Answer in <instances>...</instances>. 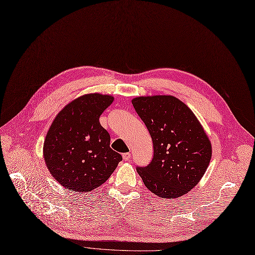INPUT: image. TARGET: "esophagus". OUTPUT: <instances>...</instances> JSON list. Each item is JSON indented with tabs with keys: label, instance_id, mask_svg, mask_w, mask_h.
Returning <instances> with one entry per match:
<instances>
[{
	"label": "esophagus",
	"instance_id": "obj_1",
	"mask_svg": "<svg viewBox=\"0 0 255 255\" xmlns=\"http://www.w3.org/2000/svg\"><path fill=\"white\" fill-rule=\"evenodd\" d=\"M123 158H124V161L128 162V161H130V159H131V154L129 152H126V153L123 154Z\"/></svg>",
	"mask_w": 255,
	"mask_h": 255
}]
</instances>
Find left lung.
<instances>
[{
  "label": "left lung",
  "instance_id": "left-lung-1",
  "mask_svg": "<svg viewBox=\"0 0 255 255\" xmlns=\"http://www.w3.org/2000/svg\"><path fill=\"white\" fill-rule=\"evenodd\" d=\"M132 105L153 143L151 162L136 167L145 186L164 199L190 191L206 172L212 152L194 113L171 96L139 97Z\"/></svg>",
  "mask_w": 255,
  "mask_h": 255
}]
</instances>
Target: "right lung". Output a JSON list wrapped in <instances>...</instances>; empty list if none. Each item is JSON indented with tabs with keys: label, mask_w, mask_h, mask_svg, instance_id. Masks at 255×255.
<instances>
[{
	"label": "right lung",
	"mask_w": 255,
	"mask_h": 255,
	"mask_svg": "<svg viewBox=\"0 0 255 255\" xmlns=\"http://www.w3.org/2000/svg\"><path fill=\"white\" fill-rule=\"evenodd\" d=\"M113 98L91 93L72 101L52 122L44 142L50 173L71 191L89 192L105 183L123 157L110 148L100 117Z\"/></svg>",
	"instance_id": "1"
}]
</instances>
